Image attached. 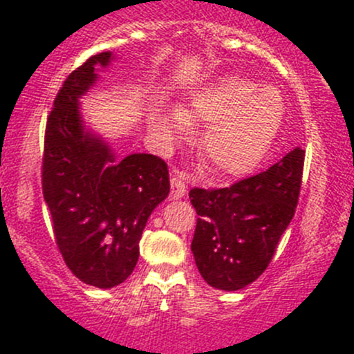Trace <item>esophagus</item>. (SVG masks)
<instances>
[{"mask_svg":"<svg viewBox=\"0 0 354 354\" xmlns=\"http://www.w3.org/2000/svg\"><path fill=\"white\" fill-rule=\"evenodd\" d=\"M170 185H172V199H180L184 198L185 192H187V177L184 174L174 172L170 177Z\"/></svg>","mask_w":354,"mask_h":354,"instance_id":"34e87169","label":"esophagus"}]
</instances>
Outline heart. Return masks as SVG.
<instances>
[{
	"label": "heart",
	"instance_id": "b5f03b06",
	"mask_svg": "<svg viewBox=\"0 0 354 354\" xmlns=\"http://www.w3.org/2000/svg\"><path fill=\"white\" fill-rule=\"evenodd\" d=\"M285 104L272 88L227 76L199 88L182 109L158 105L150 115V131L160 147L170 150L189 134V126H204L198 148L218 177H242L257 169L271 150L283 124Z\"/></svg>",
	"mask_w": 354,
	"mask_h": 354
}]
</instances>
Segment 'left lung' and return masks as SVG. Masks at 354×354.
<instances>
[{"instance_id": "1", "label": "left lung", "mask_w": 354, "mask_h": 354, "mask_svg": "<svg viewBox=\"0 0 354 354\" xmlns=\"http://www.w3.org/2000/svg\"><path fill=\"white\" fill-rule=\"evenodd\" d=\"M304 156L295 148L266 172L232 187L189 192L199 216L191 250L207 285L236 291L266 271L295 214Z\"/></svg>"}]
</instances>
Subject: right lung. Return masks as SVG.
<instances>
[{
    "label": "right lung",
    "instance_id": "obj_1",
    "mask_svg": "<svg viewBox=\"0 0 354 354\" xmlns=\"http://www.w3.org/2000/svg\"><path fill=\"white\" fill-rule=\"evenodd\" d=\"M114 59L105 50L68 76L47 119L42 162L44 199L59 252L80 281L102 290L129 278L148 218L170 192L162 158L150 153L118 158L83 119L80 98Z\"/></svg>",
    "mask_w": 354,
    "mask_h": 354
}]
</instances>
